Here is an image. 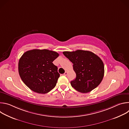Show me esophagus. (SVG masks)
Wrapping results in <instances>:
<instances>
[{"label": "esophagus", "instance_id": "obj_1", "mask_svg": "<svg viewBox=\"0 0 129 129\" xmlns=\"http://www.w3.org/2000/svg\"><path fill=\"white\" fill-rule=\"evenodd\" d=\"M64 76H66L67 75V71H65V73H64V74H63Z\"/></svg>", "mask_w": 129, "mask_h": 129}]
</instances>
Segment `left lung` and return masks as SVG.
Masks as SVG:
<instances>
[{"mask_svg":"<svg viewBox=\"0 0 129 129\" xmlns=\"http://www.w3.org/2000/svg\"><path fill=\"white\" fill-rule=\"evenodd\" d=\"M72 63L76 78L70 84L81 93H88L97 87L104 76L103 62L96 54L87 50L63 51Z\"/></svg>","mask_w":129,"mask_h":129,"instance_id":"left-lung-1","label":"left lung"}]
</instances>
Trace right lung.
Returning a JSON list of instances; mask_svg holds the SVG:
<instances>
[{"label": "right lung", "instance_id": "1", "mask_svg": "<svg viewBox=\"0 0 129 129\" xmlns=\"http://www.w3.org/2000/svg\"><path fill=\"white\" fill-rule=\"evenodd\" d=\"M59 54L48 49H33L24 52L18 63L23 83L35 92L45 94L56 86L60 74L52 62Z\"/></svg>", "mask_w": 129, "mask_h": 129}]
</instances>
